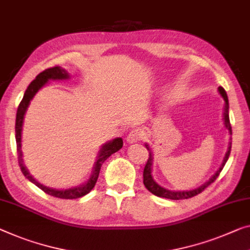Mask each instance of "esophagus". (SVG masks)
Masks as SVG:
<instances>
[{"label":"esophagus","mask_w":250,"mask_h":250,"mask_svg":"<svg viewBox=\"0 0 250 250\" xmlns=\"http://www.w3.org/2000/svg\"><path fill=\"white\" fill-rule=\"evenodd\" d=\"M144 138H145V133L143 130L135 129L128 133V136H126V141H128L129 144H133V143H138V141H141Z\"/></svg>","instance_id":"34e87169"}]
</instances>
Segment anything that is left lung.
<instances>
[{
	"mask_svg": "<svg viewBox=\"0 0 250 250\" xmlns=\"http://www.w3.org/2000/svg\"><path fill=\"white\" fill-rule=\"evenodd\" d=\"M218 89H219V93H220L221 96L223 98V100H225V106H223V121H225V125H226V128L228 129L230 136H231L232 130H231V125H230V120H229L228 96H227L225 88L219 86ZM145 146H146L147 150H149V158L146 163V166H145V168H144V184H145V186H146V188L149 192H151L152 194H155L156 196L165 197V199H169V200H183V199H189V197H193L197 194H200V193L203 192L208 185L212 184L215 180H217V177L220 175L222 168L225 167L227 161H228L230 151H231V138H230V141L228 145V150H227L225 158H223L222 165L220 166V168L217 170V173H215L208 182H206V183L201 185L200 188H197L195 189H191V191H182V192L181 191H169V189L164 188L161 185H158L157 183H156V182L154 181V178H152V175H151L152 154L150 151V147H149V145H147V144L145 145Z\"/></svg>",
	"mask_w": 250,
	"mask_h": 250,
	"instance_id": "8db88e82",
	"label": "left lung"
}]
</instances>
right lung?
<instances>
[{
    "mask_svg": "<svg viewBox=\"0 0 250 250\" xmlns=\"http://www.w3.org/2000/svg\"><path fill=\"white\" fill-rule=\"evenodd\" d=\"M67 78H69L68 73H67L65 69L61 68L59 66H55V67H51V68L44 69L43 72L38 74L36 77V80H33L31 83L29 84L28 88L25 89L24 92L23 99H22V101L18 106L17 118H16V140H17L19 166H20L21 172L23 173L24 176L27 177L30 182H32L33 184L38 186L40 189H42L44 193H47V194L53 195L55 197H59V199L72 200V199H78V197L86 195L87 193L92 191V188L95 186L96 181H98L102 164L105 162L111 155L114 154V152H117L119 149L122 148V146H124V141H122V138H115V139H113L112 141H109V143L103 145L102 148L100 149L99 151L98 159H96L94 167H93V172L91 174V176H89L87 182H85L83 185L76 186V188H67V189H56V188H47V186L40 184L38 181H36L35 178L30 175L28 169L25 168V166L23 165V159H22V150H21V132H22V125H23V118H24L25 111H27L30 101H31L33 96L36 95V93L38 92L48 81L67 80Z\"/></svg>",
    "mask_w": 250,
    "mask_h": 250,
    "instance_id": "obj_1",
    "label": "right lung"
}]
</instances>
